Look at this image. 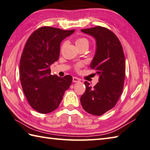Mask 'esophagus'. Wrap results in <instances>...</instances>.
<instances>
[{
	"label": "esophagus",
	"mask_w": 150,
	"mask_h": 150,
	"mask_svg": "<svg viewBox=\"0 0 150 150\" xmlns=\"http://www.w3.org/2000/svg\"><path fill=\"white\" fill-rule=\"evenodd\" d=\"M72 81L73 82H79V81H80V79L78 78L77 77H73L72 78Z\"/></svg>",
	"instance_id": "obj_1"
}]
</instances>
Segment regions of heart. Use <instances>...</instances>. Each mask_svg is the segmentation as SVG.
I'll return each instance as SVG.
<instances>
[{"label": "heart", "mask_w": 150, "mask_h": 150, "mask_svg": "<svg viewBox=\"0 0 150 150\" xmlns=\"http://www.w3.org/2000/svg\"><path fill=\"white\" fill-rule=\"evenodd\" d=\"M75 44L76 45V46H81V45H83V44H87L89 45V42L87 40V39L85 38H78L75 41ZM80 67H81V64H78L77 66H76V68L78 69Z\"/></svg>", "instance_id": "heart-1"}]
</instances>
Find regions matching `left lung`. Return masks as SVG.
<instances>
[{"label": "left lung", "mask_w": 150, "mask_h": 150, "mask_svg": "<svg viewBox=\"0 0 150 150\" xmlns=\"http://www.w3.org/2000/svg\"><path fill=\"white\" fill-rule=\"evenodd\" d=\"M81 31L95 39L97 47L90 67L96 70L99 82L92 87L85 81L86 89L80 102L87 113L101 115L114 107L123 91L125 55L119 39L106 28L97 26Z\"/></svg>", "instance_id": "left-lung-1"}]
</instances>
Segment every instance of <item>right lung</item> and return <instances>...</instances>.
Segmentation results:
<instances>
[{
  "label": "right lung",
  "mask_w": 150,
  "mask_h": 150,
  "mask_svg": "<svg viewBox=\"0 0 150 150\" xmlns=\"http://www.w3.org/2000/svg\"><path fill=\"white\" fill-rule=\"evenodd\" d=\"M74 31L43 27L33 32L25 44L19 63L21 86L31 107L41 114L57 108L72 83L70 75L50 74V66L58 60L61 42Z\"/></svg>",
  "instance_id": "right-lung-1"
}]
</instances>
